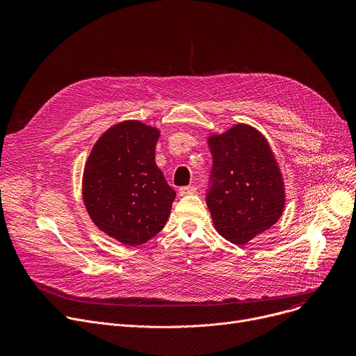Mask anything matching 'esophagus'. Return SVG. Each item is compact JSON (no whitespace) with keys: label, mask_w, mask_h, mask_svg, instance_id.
I'll return each mask as SVG.
<instances>
[{"label":"esophagus","mask_w":356,"mask_h":356,"mask_svg":"<svg viewBox=\"0 0 356 356\" xmlns=\"http://www.w3.org/2000/svg\"><path fill=\"white\" fill-rule=\"evenodd\" d=\"M197 191V188L194 186H183L179 188V194L180 195H188V194H194Z\"/></svg>","instance_id":"obj_1"}]
</instances>
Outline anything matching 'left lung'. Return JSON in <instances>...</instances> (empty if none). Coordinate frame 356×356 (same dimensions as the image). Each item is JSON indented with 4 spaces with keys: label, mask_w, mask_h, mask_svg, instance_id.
Instances as JSON below:
<instances>
[{
    "label": "left lung",
    "mask_w": 356,
    "mask_h": 356,
    "mask_svg": "<svg viewBox=\"0 0 356 356\" xmlns=\"http://www.w3.org/2000/svg\"><path fill=\"white\" fill-rule=\"evenodd\" d=\"M209 145L213 168L207 207L218 234L243 245L276 224L283 213L280 169L266 139L245 124L211 135Z\"/></svg>",
    "instance_id": "1"
}]
</instances>
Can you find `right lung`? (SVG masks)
Here are the masks:
<instances>
[{
  "label": "right lung",
  "mask_w": 356,
  "mask_h": 356,
  "mask_svg": "<svg viewBox=\"0 0 356 356\" xmlns=\"http://www.w3.org/2000/svg\"><path fill=\"white\" fill-rule=\"evenodd\" d=\"M158 139L156 128L121 122L97 140L84 169L87 213L125 245H140L162 231L176 198L155 162Z\"/></svg>",
  "instance_id": "obj_1"
}]
</instances>
